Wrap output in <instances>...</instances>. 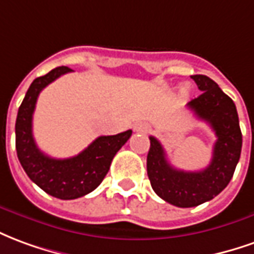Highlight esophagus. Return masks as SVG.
I'll list each match as a JSON object with an SVG mask.
<instances>
[{
	"label": "esophagus",
	"mask_w": 254,
	"mask_h": 254,
	"mask_svg": "<svg viewBox=\"0 0 254 254\" xmlns=\"http://www.w3.org/2000/svg\"><path fill=\"white\" fill-rule=\"evenodd\" d=\"M135 130L139 131V132H147V131L150 130V128H149V126H147V124L138 123L135 126Z\"/></svg>",
	"instance_id": "esophagus-1"
}]
</instances>
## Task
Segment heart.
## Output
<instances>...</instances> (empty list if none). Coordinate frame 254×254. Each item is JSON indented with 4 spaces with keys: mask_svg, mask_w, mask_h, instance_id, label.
<instances>
[{
    "mask_svg": "<svg viewBox=\"0 0 254 254\" xmlns=\"http://www.w3.org/2000/svg\"><path fill=\"white\" fill-rule=\"evenodd\" d=\"M182 93H183V94H186V93H188V87H186V86H185V87L182 89Z\"/></svg>",
    "mask_w": 254,
    "mask_h": 254,
    "instance_id": "1",
    "label": "heart"
}]
</instances>
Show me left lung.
I'll use <instances>...</instances> for the list:
<instances>
[{
	"label": "left lung",
	"mask_w": 254,
	"mask_h": 254,
	"mask_svg": "<svg viewBox=\"0 0 254 254\" xmlns=\"http://www.w3.org/2000/svg\"><path fill=\"white\" fill-rule=\"evenodd\" d=\"M191 79L202 93L189 102V109L209 124L217 138L209 165L194 172L176 170L168 163L164 147L154 136H149L150 149L146 160L153 190L179 208L204 204L227 188L242 149L238 113L233 100L208 76L193 75Z\"/></svg>",
	"instance_id": "left-lung-1"
}]
</instances>
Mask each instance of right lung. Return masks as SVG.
Returning <instances> with one entry per match:
<instances>
[{"label":"right lung","instance_id":"add662e5","mask_svg":"<svg viewBox=\"0 0 254 254\" xmlns=\"http://www.w3.org/2000/svg\"><path fill=\"white\" fill-rule=\"evenodd\" d=\"M68 72L72 69L57 66L35 79L19 108L15 126L16 152L23 170L44 191L60 199L79 198L98 188L115 154L132 134L127 130L116 135L98 136L83 152L69 159H53L41 152L32 135V115L38 95L48 84Z\"/></svg>","mask_w":254,"mask_h":254}]
</instances>
